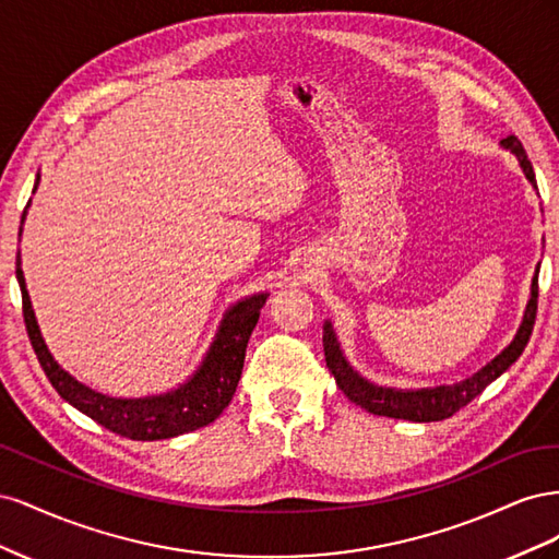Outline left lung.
<instances>
[{
    "mask_svg": "<svg viewBox=\"0 0 559 559\" xmlns=\"http://www.w3.org/2000/svg\"><path fill=\"white\" fill-rule=\"evenodd\" d=\"M501 146L513 151L520 160L524 177H527L530 183L536 189L534 167L527 154H524L522 142L515 138V134H509V138L501 140ZM536 308H538V270L532 280V298L527 302V310H524L522 324L513 337V343L506 347L499 357H495L487 366H483L476 376H471L456 384H441V386H427V389H394V386H380V384L368 382L343 357V349H341V343H337L331 321L324 324L326 366L333 373L337 386H341V392L352 403L361 405L364 411L382 415V417L408 419V421H438V419L452 417L456 411L464 408V405L476 399L489 382H495L503 370H509L518 361L522 349L530 343Z\"/></svg>",
    "mask_w": 559,
    "mask_h": 559,
    "instance_id": "8db88e82",
    "label": "left lung"
}]
</instances>
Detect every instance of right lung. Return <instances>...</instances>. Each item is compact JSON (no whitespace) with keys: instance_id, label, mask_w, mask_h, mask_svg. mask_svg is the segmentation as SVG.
Wrapping results in <instances>:
<instances>
[{"instance_id":"1","label":"right lung","mask_w":559,"mask_h":559,"mask_svg":"<svg viewBox=\"0 0 559 559\" xmlns=\"http://www.w3.org/2000/svg\"><path fill=\"white\" fill-rule=\"evenodd\" d=\"M15 277H19L23 294V319L29 343L37 354L48 382L53 384L56 392L64 401H70L76 411L88 415L97 425H103L105 429L118 436L132 438V441H163V438L189 433L200 427H207L210 421H214L224 413V408L235 394V389H238L249 335L253 326H257L261 308L265 306L267 298V294H253L240 302H235V306L224 314L222 326H218V333L207 352V357L202 359L200 368L189 378V382H183L175 392L144 399H114L81 384L50 357L25 289L21 251L19 257H15Z\"/></svg>"}]
</instances>
